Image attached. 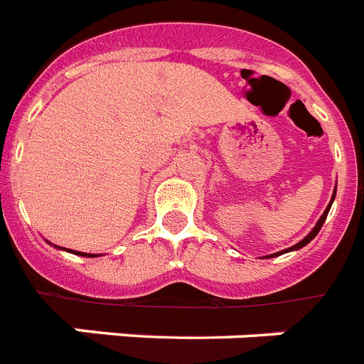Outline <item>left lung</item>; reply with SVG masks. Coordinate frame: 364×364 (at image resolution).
I'll return each mask as SVG.
<instances>
[{
    "label": "left lung",
    "instance_id": "8db88e82",
    "mask_svg": "<svg viewBox=\"0 0 364 364\" xmlns=\"http://www.w3.org/2000/svg\"><path fill=\"white\" fill-rule=\"evenodd\" d=\"M334 193H336V190H334ZM334 199V197H333ZM333 199H331V203H329V206H327V210L323 212V216L319 218V222L316 223V228L312 229V231L308 232V237L306 238H302L301 242H297L295 244V246H291V248H287V250H284V252H278V254H274V255H280V254H286V252H291V250H299V248H302V246H306L308 242H310V240H312L314 237H316V235H318L319 232V229H321V225H323L325 223V218H327V214H329V208H331V205H333ZM270 257H272V255H270Z\"/></svg>",
    "mask_w": 364,
    "mask_h": 364
}]
</instances>
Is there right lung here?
I'll return each mask as SVG.
<instances>
[{
  "mask_svg": "<svg viewBox=\"0 0 364 364\" xmlns=\"http://www.w3.org/2000/svg\"><path fill=\"white\" fill-rule=\"evenodd\" d=\"M75 254H78V255H86V254H80V252H75ZM86 257H92V255H86Z\"/></svg>",
  "mask_w": 364,
  "mask_h": 364,
  "instance_id": "right-lung-1",
  "label": "right lung"
}]
</instances>
